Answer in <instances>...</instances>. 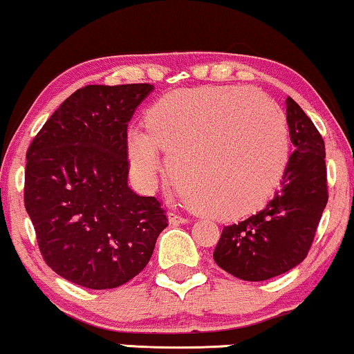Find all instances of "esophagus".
I'll use <instances>...</instances> for the list:
<instances>
[{"mask_svg":"<svg viewBox=\"0 0 354 354\" xmlns=\"http://www.w3.org/2000/svg\"><path fill=\"white\" fill-rule=\"evenodd\" d=\"M168 222L171 223V225H185V223L189 222V218L183 217V216H180V214L169 212L168 214Z\"/></svg>","mask_w":354,"mask_h":354,"instance_id":"esophagus-1","label":"esophagus"}]
</instances>
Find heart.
<instances>
[{
	"instance_id": "obj_1",
	"label": "heart",
	"mask_w": 354,
	"mask_h": 354,
	"mask_svg": "<svg viewBox=\"0 0 354 354\" xmlns=\"http://www.w3.org/2000/svg\"><path fill=\"white\" fill-rule=\"evenodd\" d=\"M147 131L127 133L129 168L151 186L171 156L181 194L210 216L232 221L257 212L274 194L289 155L283 111L261 93L240 86L180 89L160 97Z\"/></svg>"
}]
</instances>
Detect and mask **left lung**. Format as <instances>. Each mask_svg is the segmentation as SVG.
Returning <instances> with one entry per match:
<instances>
[{"mask_svg": "<svg viewBox=\"0 0 354 354\" xmlns=\"http://www.w3.org/2000/svg\"><path fill=\"white\" fill-rule=\"evenodd\" d=\"M286 119L294 151L279 191L259 212L223 227L214 250L217 265L243 281L270 279L304 261L328 201L324 138L292 97Z\"/></svg>", "mask_w": 354, "mask_h": 354, "instance_id": "8db88e82", "label": "left lung"}]
</instances>
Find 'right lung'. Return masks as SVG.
<instances>
[{
	"instance_id": "1",
	"label": "right lung",
	"mask_w": 354,
	"mask_h": 354,
	"mask_svg": "<svg viewBox=\"0 0 354 354\" xmlns=\"http://www.w3.org/2000/svg\"><path fill=\"white\" fill-rule=\"evenodd\" d=\"M153 84H89L62 102L28 150L24 204L44 259L88 289L119 288L150 261L168 225L129 187L127 127Z\"/></svg>"
}]
</instances>
